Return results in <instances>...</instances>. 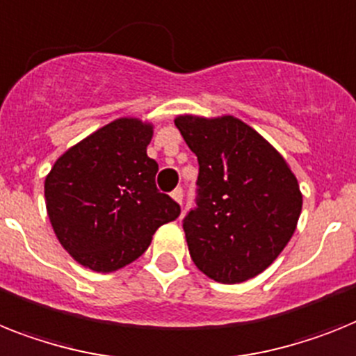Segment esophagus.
I'll use <instances>...</instances> for the list:
<instances>
[{
	"instance_id": "esophagus-1",
	"label": "esophagus",
	"mask_w": 356,
	"mask_h": 356,
	"mask_svg": "<svg viewBox=\"0 0 356 356\" xmlns=\"http://www.w3.org/2000/svg\"><path fill=\"white\" fill-rule=\"evenodd\" d=\"M170 195H172L173 201L179 202V204L183 202V190H181V188H175V190H173V192L170 193Z\"/></svg>"
}]
</instances>
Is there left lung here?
Listing matches in <instances>:
<instances>
[{
  "label": "left lung",
  "mask_w": 356,
  "mask_h": 356,
  "mask_svg": "<svg viewBox=\"0 0 356 356\" xmlns=\"http://www.w3.org/2000/svg\"><path fill=\"white\" fill-rule=\"evenodd\" d=\"M199 161V199L183 228L193 264L215 282L238 284L268 268L297 229L302 193L289 164L234 115H177Z\"/></svg>",
  "instance_id": "8db88e82"
}]
</instances>
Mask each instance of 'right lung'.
Here are the masks:
<instances>
[{
    "mask_svg": "<svg viewBox=\"0 0 356 356\" xmlns=\"http://www.w3.org/2000/svg\"><path fill=\"white\" fill-rule=\"evenodd\" d=\"M152 136V122L119 118L70 146L44 177L54 234L88 270L124 268L181 213L172 197L157 192L159 166L146 154Z\"/></svg>",
    "mask_w": 356,
    "mask_h": 356,
    "instance_id": "obj_1",
    "label": "right lung"
}]
</instances>
